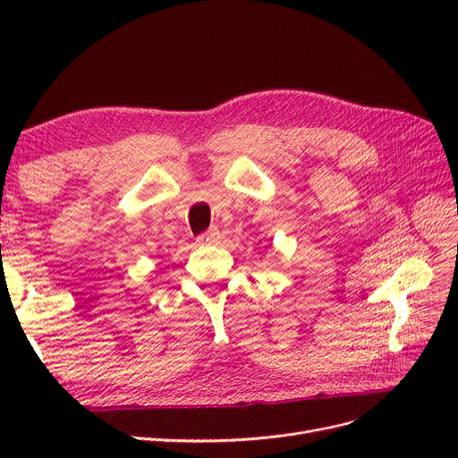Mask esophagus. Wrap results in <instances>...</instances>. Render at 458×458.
<instances>
[{"label": "esophagus", "mask_w": 458, "mask_h": 458, "mask_svg": "<svg viewBox=\"0 0 458 458\" xmlns=\"http://www.w3.org/2000/svg\"><path fill=\"white\" fill-rule=\"evenodd\" d=\"M217 239H219V231H217L216 227H212L210 231H206V233L200 234L199 242H202V244H212V242H216Z\"/></svg>", "instance_id": "obj_1"}]
</instances>
